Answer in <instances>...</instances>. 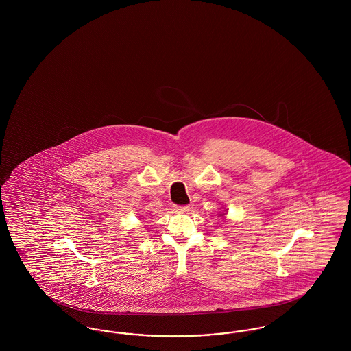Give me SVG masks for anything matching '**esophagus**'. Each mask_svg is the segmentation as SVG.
<instances>
[{
	"instance_id": "1",
	"label": "esophagus",
	"mask_w": 351,
	"mask_h": 351,
	"mask_svg": "<svg viewBox=\"0 0 351 351\" xmlns=\"http://www.w3.org/2000/svg\"><path fill=\"white\" fill-rule=\"evenodd\" d=\"M191 208L188 206V205H185V206H175V210L176 212H180V213H185V212H188Z\"/></svg>"
}]
</instances>
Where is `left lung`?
<instances>
[{"label":"left lung","instance_id":"left-lung-1","mask_svg":"<svg viewBox=\"0 0 351 351\" xmlns=\"http://www.w3.org/2000/svg\"><path fill=\"white\" fill-rule=\"evenodd\" d=\"M225 215H226V209H225L223 212H221V213H219V217H222V216H225Z\"/></svg>","mask_w":351,"mask_h":351}]
</instances>
